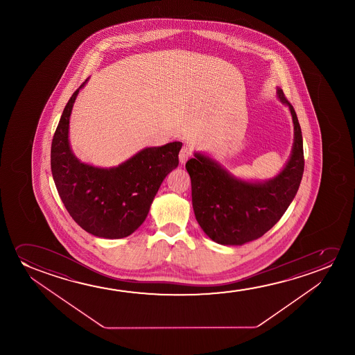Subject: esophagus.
<instances>
[{
	"instance_id": "obj_1",
	"label": "esophagus",
	"mask_w": 355,
	"mask_h": 355,
	"mask_svg": "<svg viewBox=\"0 0 355 355\" xmlns=\"http://www.w3.org/2000/svg\"><path fill=\"white\" fill-rule=\"evenodd\" d=\"M190 156H191V151H190L189 148H187V146H183L180 151V162L182 165H184L185 162L188 161Z\"/></svg>"
}]
</instances>
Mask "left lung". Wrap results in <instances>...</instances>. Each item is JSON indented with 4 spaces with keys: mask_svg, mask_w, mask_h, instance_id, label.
<instances>
[{
    "mask_svg": "<svg viewBox=\"0 0 355 355\" xmlns=\"http://www.w3.org/2000/svg\"><path fill=\"white\" fill-rule=\"evenodd\" d=\"M277 97L291 112L295 141L291 157L277 177L263 183L238 180L199 153L185 164L191 180L195 217L214 243L243 245L261 238L282 218L296 196L304 171L301 126L280 88Z\"/></svg>",
    "mask_w": 355,
    "mask_h": 355,
    "instance_id": "8db88e82",
    "label": "left lung"
}]
</instances>
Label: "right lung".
<instances>
[{
	"mask_svg": "<svg viewBox=\"0 0 355 355\" xmlns=\"http://www.w3.org/2000/svg\"><path fill=\"white\" fill-rule=\"evenodd\" d=\"M83 86L69 99L54 133V183L65 209L83 230L98 238H126L146 220L162 180L178 166L182 143L146 148L112 168L80 162L70 149L68 133L73 102Z\"/></svg>",
	"mask_w": 355,
	"mask_h": 355,
	"instance_id": "right-lung-1",
	"label": "right lung"
}]
</instances>
